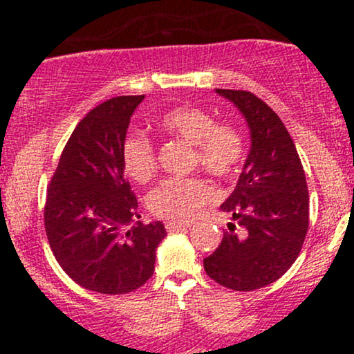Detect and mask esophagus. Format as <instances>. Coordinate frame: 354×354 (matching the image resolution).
Here are the masks:
<instances>
[{
	"label": "esophagus",
	"instance_id": "esophagus-1",
	"mask_svg": "<svg viewBox=\"0 0 354 354\" xmlns=\"http://www.w3.org/2000/svg\"><path fill=\"white\" fill-rule=\"evenodd\" d=\"M166 231H180V230H185L188 228V226H191L188 221H166Z\"/></svg>",
	"mask_w": 354,
	"mask_h": 354
}]
</instances>
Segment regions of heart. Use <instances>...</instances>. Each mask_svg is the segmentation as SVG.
<instances>
[{"instance_id": "1", "label": "heart", "mask_w": 354, "mask_h": 354, "mask_svg": "<svg viewBox=\"0 0 354 354\" xmlns=\"http://www.w3.org/2000/svg\"><path fill=\"white\" fill-rule=\"evenodd\" d=\"M161 131L193 145V166L219 180H230L245 160L246 143L241 129L231 123H216L209 111L196 106L166 109L158 120ZM121 165L131 180L146 183L156 171L153 141L141 133H129L121 143ZM213 198L211 186L200 176L166 178L148 194V209L154 216L186 221L198 214Z\"/></svg>"}]
</instances>
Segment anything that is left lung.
<instances>
[{
    "instance_id": "8db88e82",
    "label": "left lung",
    "mask_w": 354,
    "mask_h": 354,
    "mask_svg": "<svg viewBox=\"0 0 354 354\" xmlns=\"http://www.w3.org/2000/svg\"><path fill=\"white\" fill-rule=\"evenodd\" d=\"M216 93L246 118L251 149L236 188L221 205L239 226L230 223L203 265L221 286L253 291L281 278L298 258L310 225V196L296 146L273 109L251 91Z\"/></svg>"
}]
</instances>
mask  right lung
I'll return each mask as SVG.
<instances>
[{"mask_svg": "<svg viewBox=\"0 0 354 354\" xmlns=\"http://www.w3.org/2000/svg\"><path fill=\"white\" fill-rule=\"evenodd\" d=\"M145 95L116 96L80 121L48 186L44 228L56 261L75 283L103 295H124L148 281L161 221L129 226L138 200L121 165V143Z\"/></svg>", "mask_w": 354, "mask_h": 354, "instance_id": "add662e5", "label": "right lung"}]
</instances>
